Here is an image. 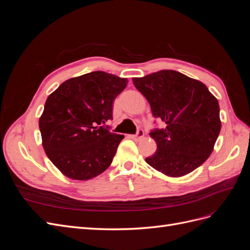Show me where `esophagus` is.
<instances>
[{"instance_id":"obj_1","label":"esophagus","mask_w":250,"mask_h":250,"mask_svg":"<svg viewBox=\"0 0 250 250\" xmlns=\"http://www.w3.org/2000/svg\"><path fill=\"white\" fill-rule=\"evenodd\" d=\"M143 137H144V130L142 129V128H139L138 131H137V133H135V134L130 135V138H131L132 140H135V141H139V140H141Z\"/></svg>"}]
</instances>
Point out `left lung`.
<instances>
[{
	"instance_id": "obj_1",
	"label": "left lung",
	"mask_w": 250,
	"mask_h": 250,
	"mask_svg": "<svg viewBox=\"0 0 250 250\" xmlns=\"http://www.w3.org/2000/svg\"><path fill=\"white\" fill-rule=\"evenodd\" d=\"M132 81L148 100L153 117L163 123L149 133L156 142V152L146 157L147 164L172 177L197 169L220 133L218 100L202 82L173 70Z\"/></svg>"
}]
</instances>
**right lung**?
I'll return each instance as SVG.
<instances>
[{
    "label": "right lung",
    "instance_id": "right-lung-1",
    "mask_svg": "<svg viewBox=\"0 0 250 250\" xmlns=\"http://www.w3.org/2000/svg\"><path fill=\"white\" fill-rule=\"evenodd\" d=\"M126 78L102 71L71 78L44 104L40 119L42 146L65 176L87 180L106 170L124 135L110 132L112 102Z\"/></svg>",
    "mask_w": 250,
    "mask_h": 250
}]
</instances>
